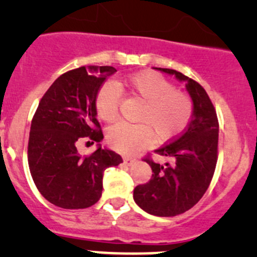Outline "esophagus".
<instances>
[{
  "label": "esophagus",
  "instance_id": "34e87169",
  "mask_svg": "<svg viewBox=\"0 0 257 257\" xmlns=\"http://www.w3.org/2000/svg\"><path fill=\"white\" fill-rule=\"evenodd\" d=\"M123 159H124V163L128 165H132L134 162H136V158H132V157H124Z\"/></svg>",
  "mask_w": 257,
  "mask_h": 257
}]
</instances>
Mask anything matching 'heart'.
Masks as SVG:
<instances>
[{
  "instance_id": "heart-1",
  "label": "heart",
  "mask_w": 257,
  "mask_h": 257,
  "mask_svg": "<svg viewBox=\"0 0 257 257\" xmlns=\"http://www.w3.org/2000/svg\"><path fill=\"white\" fill-rule=\"evenodd\" d=\"M120 89L138 98L143 105L138 119L142 123H118L107 132V141L113 149L134 153L148 147L154 139L165 142L179 136L188 126L193 115V102L167 79L152 72H141L124 82L105 83L95 97V110L99 118L112 123L118 118Z\"/></svg>"
}]
</instances>
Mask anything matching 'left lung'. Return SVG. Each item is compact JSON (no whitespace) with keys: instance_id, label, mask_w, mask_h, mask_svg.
I'll list each match as a JSON object with an SVG mask.
<instances>
[{"instance_id":"8db88e82","label":"left lung","mask_w":257,"mask_h":257,"mask_svg":"<svg viewBox=\"0 0 257 257\" xmlns=\"http://www.w3.org/2000/svg\"><path fill=\"white\" fill-rule=\"evenodd\" d=\"M185 83L193 115L183 134L155 150L165 164L145 158L153 170L148 183L134 189L139 208L157 216H175L193 208L208 190L217 162L219 121L208 93L194 79L169 68H155Z\"/></svg>"}]
</instances>
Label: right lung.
Listing matches in <instances>:
<instances>
[{
    "label": "right lung",
    "mask_w": 257,
    "mask_h": 257,
    "mask_svg": "<svg viewBox=\"0 0 257 257\" xmlns=\"http://www.w3.org/2000/svg\"><path fill=\"white\" fill-rule=\"evenodd\" d=\"M116 69L110 66L79 67L53 82L41 99L31 123L28 165L38 191L62 209H85L102 196L103 173L123 160L98 144L87 157L78 153L82 141L103 139L95 97Z\"/></svg>",
    "instance_id": "add662e5"
}]
</instances>
